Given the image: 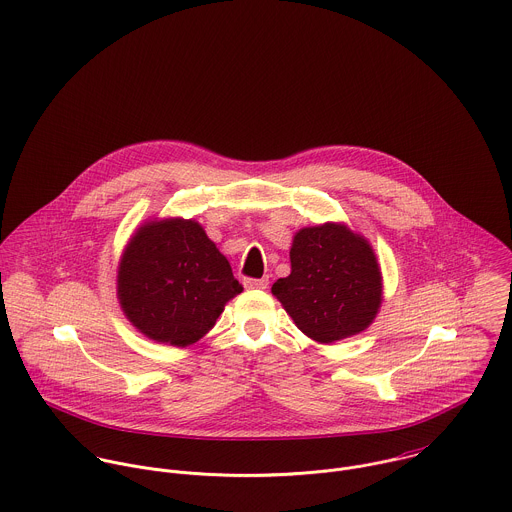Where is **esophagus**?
<instances>
[{"label":"esophagus","instance_id":"1","mask_svg":"<svg viewBox=\"0 0 512 512\" xmlns=\"http://www.w3.org/2000/svg\"><path fill=\"white\" fill-rule=\"evenodd\" d=\"M243 285H245L247 289H267L269 279H267V277H263V279H245Z\"/></svg>","mask_w":512,"mask_h":512}]
</instances>
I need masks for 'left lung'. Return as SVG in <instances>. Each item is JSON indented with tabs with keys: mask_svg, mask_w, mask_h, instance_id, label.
Returning <instances> with one entry per match:
<instances>
[{
	"mask_svg": "<svg viewBox=\"0 0 512 512\" xmlns=\"http://www.w3.org/2000/svg\"><path fill=\"white\" fill-rule=\"evenodd\" d=\"M271 293L308 338L330 344L366 330L382 305L374 249L344 223L303 227L291 245V275Z\"/></svg>",
	"mask_w": 512,
	"mask_h": 512,
	"instance_id": "obj_1",
	"label": "left lung"
}]
</instances>
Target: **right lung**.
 Listing matches in <instances>:
<instances>
[{
    "label": "right lung",
    "instance_id": "right-lung-1",
    "mask_svg": "<svg viewBox=\"0 0 512 512\" xmlns=\"http://www.w3.org/2000/svg\"><path fill=\"white\" fill-rule=\"evenodd\" d=\"M243 287L194 219L148 221L128 241L116 277L126 318L150 340L190 346Z\"/></svg>",
    "mask_w": 512,
    "mask_h": 512
}]
</instances>
